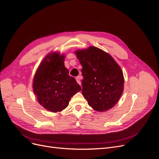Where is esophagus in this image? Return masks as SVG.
Instances as JSON below:
<instances>
[{"label": "esophagus", "mask_w": 159, "mask_h": 159, "mask_svg": "<svg viewBox=\"0 0 159 159\" xmlns=\"http://www.w3.org/2000/svg\"><path fill=\"white\" fill-rule=\"evenodd\" d=\"M80 77H77V78H76V80H77V83H78L79 84L81 85V82H80Z\"/></svg>", "instance_id": "34e87169"}]
</instances>
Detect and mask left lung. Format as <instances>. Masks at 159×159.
<instances>
[{
  "label": "left lung",
  "mask_w": 159,
  "mask_h": 159,
  "mask_svg": "<svg viewBox=\"0 0 159 159\" xmlns=\"http://www.w3.org/2000/svg\"><path fill=\"white\" fill-rule=\"evenodd\" d=\"M75 54L82 66V95L95 110L112 108L123 91L124 77L120 66L110 55L95 47L78 50Z\"/></svg>",
  "instance_id": "left-lung-1"
}]
</instances>
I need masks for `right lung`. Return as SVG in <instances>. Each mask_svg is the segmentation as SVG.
I'll list each match as a JSON object with an SVG mask.
<instances>
[{"instance_id": "1", "label": "right lung", "mask_w": 159, "mask_h": 159, "mask_svg": "<svg viewBox=\"0 0 159 159\" xmlns=\"http://www.w3.org/2000/svg\"><path fill=\"white\" fill-rule=\"evenodd\" d=\"M64 54L52 52L41 61L33 80V89L39 104L52 112L62 111L71 98L81 90L64 66Z\"/></svg>"}]
</instances>
